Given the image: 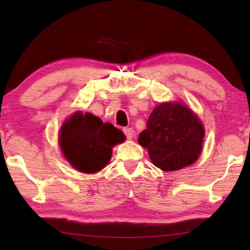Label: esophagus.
Segmentation results:
<instances>
[{
	"label": "esophagus",
	"mask_w": 250,
	"mask_h": 250,
	"mask_svg": "<svg viewBox=\"0 0 250 250\" xmlns=\"http://www.w3.org/2000/svg\"><path fill=\"white\" fill-rule=\"evenodd\" d=\"M124 133L126 137V139H132L133 137V129L132 128H125Z\"/></svg>",
	"instance_id": "34e87169"
}]
</instances>
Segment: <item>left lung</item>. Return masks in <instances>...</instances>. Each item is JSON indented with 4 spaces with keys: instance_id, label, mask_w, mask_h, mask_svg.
Returning a JSON list of instances; mask_svg holds the SVG:
<instances>
[{
    "instance_id": "obj_1",
    "label": "left lung",
    "mask_w": 250,
    "mask_h": 250,
    "mask_svg": "<svg viewBox=\"0 0 250 250\" xmlns=\"http://www.w3.org/2000/svg\"><path fill=\"white\" fill-rule=\"evenodd\" d=\"M204 128L192 110L182 104H161L139 135V143L152 162L163 171H176L193 164L202 151Z\"/></svg>"
}]
</instances>
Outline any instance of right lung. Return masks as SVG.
<instances>
[{"label":"right lung","mask_w":250,"mask_h":250,"mask_svg":"<svg viewBox=\"0 0 250 250\" xmlns=\"http://www.w3.org/2000/svg\"><path fill=\"white\" fill-rule=\"evenodd\" d=\"M122 131L104 124L91 113L76 112L65 121L59 134V145L65 158L80 172L96 173L104 167L112 146L125 141Z\"/></svg>","instance_id":"1"}]
</instances>
